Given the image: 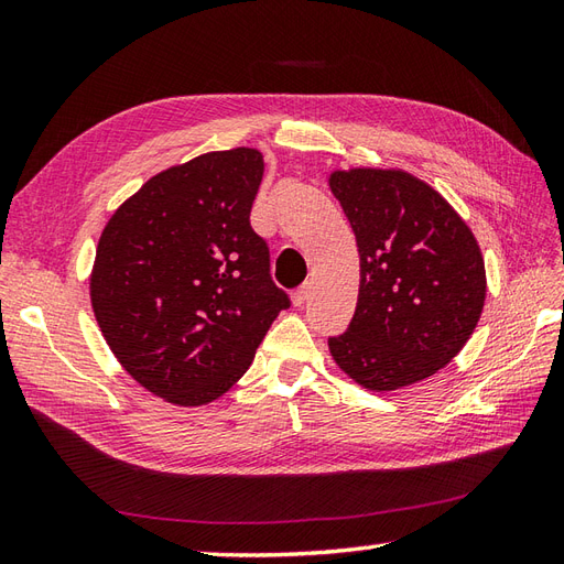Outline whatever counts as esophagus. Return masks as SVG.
Here are the masks:
<instances>
[{"mask_svg":"<svg viewBox=\"0 0 564 564\" xmlns=\"http://www.w3.org/2000/svg\"><path fill=\"white\" fill-rule=\"evenodd\" d=\"M307 297H310V285H300L297 291L293 293V305L295 307H302L307 302Z\"/></svg>","mask_w":564,"mask_h":564,"instance_id":"34e87169","label":"esophagus"}]
</instances>
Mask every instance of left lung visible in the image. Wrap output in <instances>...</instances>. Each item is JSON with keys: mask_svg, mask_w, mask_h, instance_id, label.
Returning a JSON list of instances; mask_svg holds the SVG:
<instances>
[{"mask_svg": "<svg viewBox=\"0 0 564 564\" xmlns=\"http://www.w3.org/2000/svg\"><path fill=\"white\" fill-rule=\"evenodd\" d=\"M330 193L355 230L359 295L336 365L369 391L424 381L465 348L486 300L469 226L424 181L395 169L334 171Z\"/></svg>", "mask_w": 564, "mask_h": 564, "instance_id": "1", "label": "left lung"}]
</instances>
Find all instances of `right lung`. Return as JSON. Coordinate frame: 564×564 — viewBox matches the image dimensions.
Segmentation results:
<instances>
[{
    "mask_svg": "<svg viewBox=\"0 0 564 564\" xmlns=\"http://www.w3.org/2000/svg\"><path fill=\"white\" fill-rule=\"evenodd\" d=\"M262 152H207L156 173L113 212L90 276L95 319L121 367L181 408L224 395L291 297L250 226Z\"/></svg>",
    "mask_w": 564,
    "mask_h": 564,
    "instance_id": "right-lung-1",
    "label": "right lung"
}]
</instances>
